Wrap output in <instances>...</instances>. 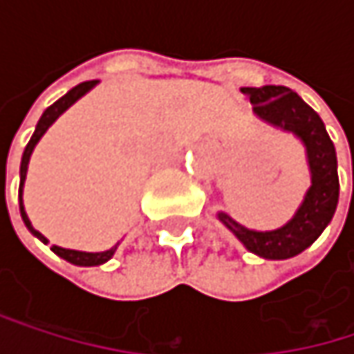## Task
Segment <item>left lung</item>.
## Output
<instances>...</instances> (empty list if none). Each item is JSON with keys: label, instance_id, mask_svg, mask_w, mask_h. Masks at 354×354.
Returning a JSON list of instances; mask_svg holds the SVG:
<instances>
[{"label": "left lung", "instance_id": "1", "mask_svg": "<svg viewBox=\"0 0 354 354\" xmlns=\"http://www.w3.org/2000/svg\"><path fill=\"white\" fill-rule=\"evenodd\" d=\"M242 92L250 96L254 112L262 120L291 131L304 141L312 170V186L295 217L281 230L252 232L236 223L225 213H219V219L250 252L268 260H285L312 246L336 211L340 184L334 143L328 137L318 112L306 104L293 90L285 86H262L242 88Z\"/></svg>", "mask_w": 354, "mask_h": 354}]
</instances>
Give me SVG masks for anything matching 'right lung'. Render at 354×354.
I'll use <instances>...</instances> for the list:
<instances>
[{"mask_svg": "<svg viewBox=\"0 0 354 354\" xmlns=\"http://www.w3.org/2000/svg\"><path fill=\"white\" fill-rule=\"evenodd\" d=\"M96 86V80H92V82H84V84H80V86H75V88H71L63 98H59L55 104H50V106L46 108L44 112H42V116H40V120H38V124H36L35 133H32V137H30V141H28V145H26V149H24V153H22V164H20V190H18V196H20V215H22V219H24V223H26V227L30 230V234H35L36 238L40 240V242H48L40 232H36L35 227H32V223H30V219H28V215H26V211H24V205H22V186H24V180H26V170H28V160H30V156H32V149H35V145L38 143V139L44 135V131L67 110V108L71 106L75 100H80L88 90H92ZM50 250L57 254V256H61L63 260H67V262H71V264H77V266H98V264H104L106 260L112 258V254H114V250L116 246L110 248L106 252H77V250H67V248H59V246H50Z\"/></svg>", "mask_w": 354, "mask_h": 354, "instance_id": "right-lung-1", "label": "right lung"}]
</instances>
